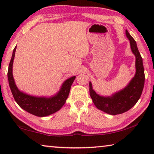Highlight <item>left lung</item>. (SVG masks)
I'll return each instance as SVG.
<instances>
[{"label":"left lung","mask_w":154,"mask_h":154,"mask_svg":"<svg viewBox=\"0 0 154 154\" xmlns=\"http://www.w3.org/2000/svg\"><path fill=\"white\" fill-rule=\"evenodd\" d=\"M130 40V48L136 56V74L129 84L112 96L104 97L99 96L93 90L90 82V94L94 105L98 109L111 115L122 114L131 109L139 100L145 84V72L142 57L138 50L136 41L126 30Z\"/></svg>","instance_id":"left-lung-1"}]
</instances>
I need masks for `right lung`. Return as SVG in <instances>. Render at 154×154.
<instances>
[{
    "label": "right lung",
    "mask_w": 154,
    "mask_h": 154,
    "mask_svg": "<svg viewBox=\"0 0 154 154\" xmlns=\"http://www.w3.org/2000/svg\"><path fill=\"white\" fill-rule=\"evenodd\" d=\"M15 50H16V47L13 51L11 61L9 65L8 72H7L9 87L15 100L21 108L34 116L45 117L56 113L62 108L66 102L72 83L75 79V76L65 81L58 93L51 98L35 97V96L26 94L17 89L13 77L12 66Z\"/></svg>",
    "instance_id": "obj_1"
}]
</instances>
